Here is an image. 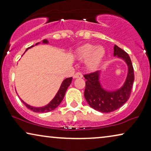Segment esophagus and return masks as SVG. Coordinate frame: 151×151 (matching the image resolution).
Listing matches in <instances>:
<instances>
[{"instance_id": "34e87169", "label": "esophagus", "mask_w": 151, "mask_h": 151, "mask_svg": "<svg viewBox=\"0 0 151 151\" xmlns=\"http://www.w3.org/2000/svg\"><path fill=\"white\" fill-rule=\"evenodd\" d=\"M83 77V76H82V74L81 73H80V72H78V73H76L75 75L73 76V78H82Z\"/></svg>"}]
</instances>
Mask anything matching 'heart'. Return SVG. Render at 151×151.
<instances>
[{"label":"heart","instance_id":"heart-1","mask_svg":"<svg viewBox=\"0 0 151 151\" xmlns=\"http://www.w3.org/2000/svg\"><path fill=\"white\" fill-rule=\"evenodd\" d=\"M106 53L104 47L102 45L86 44L78 48L75 52V56L78 60H86L85 65L88 69L96 70L101 65Z\"/></svg>","mask_w":151,"mask_h":151}]
</instances>
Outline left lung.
I'll use <instances>...</instances> for the list:
<instances>
[{
    "label": "left lung",
    "instance_id": "left-lung-1",
    "mask_svg": "<svg viewBox=\"0 0 151 151\" xmlns=\"http://www.w3.org/2000/svg\"><path fill=\"white\" fill-rule=\"evenodd\" d=\"M113 49L114 57L124 61L128 67L127 78L120 88L114 90L103 88L100 81L101 71L84 76L86 80L84 98L91 108L102 113L112 112L124 104L129 100L134 82L133 67L129 54L116 45Z\"/></svg>",
    "mask_w": 151,
    "mask_h": 151
}]
</instances>
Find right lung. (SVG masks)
Listing matches in <instances>:
<instances>
[{
	"label": "right lung",
	"mask_w": 151,
	"mask_h": 151,
	"mask_svg": "<svg viewBox=\"0 0 151 151\" xmlns=\"http://www.w3.org/2000/svg\"><path fill=\"white\" fill-rule=\"evenodd\" d=\"M40 43V42L36 43V44L35 45H39ZM42 44H48L49 41L47 40V39H45V40H43L42 41ZM32 47H34V46L29 47V48L26 49L25 51H27L29 48H32ZM24 53H25V52H24ZM71 81H72V77L66 78L65 80H64L63 82H62L60 87L58 91L57 92V93L55 96L54 98L52 99V100H51V102L49 103V104H47V105H45V106H44L35 107V106H30V105L27 104V103L24 102L22 100H21V101L22 102V103H23V104L25 105V106L27 107L29 109H30V110L34 111V112H36V113H47V112H49V111L54 110L55 109H56L57 107L59 106V104H60L62 101H63L64 97H65V93H66V91H67V90L68 87H69V86L70 85V84H71Z\"/></svg>",
	"instance_id": "obj_1"
}]
</instances>
